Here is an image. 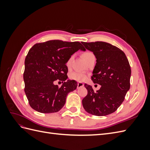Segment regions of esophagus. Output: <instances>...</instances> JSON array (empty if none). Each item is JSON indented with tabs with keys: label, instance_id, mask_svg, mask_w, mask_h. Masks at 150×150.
<instances>
[{
	"label": "esophagus",
	"instance_id": "1",
	"mask_svg": "<svg viewBox=\"0 0 150 150\" xmlns=\"http://www.w3.org/2000/svg\"><path fill=\"white\" fill-rule=\"evenodd\" d=\"M83 86H84V84L83 83H81V82L78 83V86H77V88H79L81 87H83Z\"/></svg>",
	"mask_w": 150,
	"mask_h": 150
}]
</instances>
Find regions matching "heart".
<instances>
[{"label":"heart","instance_id":"b5f03b06","mask_svg":"<svg viewBox=\"0 0 150 150\" xmlns=\"http://www.w3.org/2000/svg\"><path fill=\"white\" fill-rule=\"evenodd\" d=\"M81 56H82V57L86 61H87L91 57H94V55L92 52L85 51L82 53V54H81ZM72 58V57H70L69 59H68V60L66 62V66L68 67L71 66ZM69 78L72 80H74V81H83L86 78V75L84 73V72L75 71V72H72V73L69 76Z\"/></svg>","mask_w":150,"mask_h":150}]
</instances>
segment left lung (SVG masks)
I'll return each instance as SVG.
<instances>
[{
	"mask_svg": "<svg viewBox=\"0 0 150 150\" xmlns=\"http://www.w3.org/2000/svg\"><path fill=\"white\" fill-rule=\"evenodd\" d=\"M82 44L96 56L91 79L101 86L94 92L91 86L84 84L88 94L82 100L83 108L93 115L111 114L124 101L129 89L131 71L129 61L122 50L111 44L101 41Z\"/></svg>",
	"mask_w": 150,
	"mask_h": 150,
	"instance_id": "obj_1",
	"label": "left lung"
}]
</instances>
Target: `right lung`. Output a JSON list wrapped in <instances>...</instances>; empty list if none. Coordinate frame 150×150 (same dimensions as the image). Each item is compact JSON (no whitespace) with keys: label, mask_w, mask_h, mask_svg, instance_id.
<instances>
[{"label":"right lung","mask_w":150,"mask_h":150,"mask_svg":"<svg viewBox=\"0 0 150 150\" xmlns=\"http://www.w3.org/2000/svg\"><path fill=\"white\" fill-rule=\"evenodd\" d=\"M86 49L79 42L51 40L37 43L25 59L24 91L29 105L42 113L56 112L64 106L67 94L76 89L78 83L67 79L66 63L72 54ZM64 82L61 87L54 80Z\"/></svg>","instance_id":"right-lung-1"}]
</instances>
